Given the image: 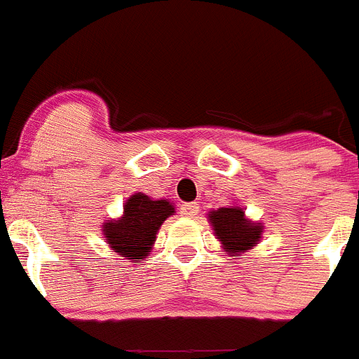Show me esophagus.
I'll use <instances>...</instances> for the list:
<instances>
[{
	"instance_id": "esophagus-1",
	"label": "esophagus",
	"mask_w": 359,
	"mask_h": 359,
	"mask_svg": "<svg viewBox=\"0 0 359 359\" xmlns=\"http://www.w3.org/2000/svg\"><path fill=\"white\" fill-rule=\"evenodd\" d=\"M182 214L185 215V217H196V215L199 214V205L198 203H185L182 207Z\"/></svg>"
}]
</instances>
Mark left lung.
<instances>
[{
    "mask_svg": "<svg viewBox=\"0 0 359 359\" xmlns=\"http://www.w3.org/2000/svg\"><path fill=\"white\" fill-rule=\"evenodd\" d=\"M208 221L215 239L230 257H241L259 244L264 224L246 217L241 205H228L208 212Z\"/></svg>",
    "mask_w": 359,
    "mask_h": 359,
    "instance_id": "8db88e82",
    "label": "left lung"
}]
</instances>
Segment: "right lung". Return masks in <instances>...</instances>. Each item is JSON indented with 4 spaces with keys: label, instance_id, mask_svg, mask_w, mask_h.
<instances>
[{
    "label": "right lung",
    "instance_id": "right-lung-1",
    "mask_svg": "<svg viewBox=\"0 0 359 359\" xmlns=\"http://www.w3.org/2000/svg\"><path fill=\"white\" fill-rule=\"evenodd\" d=\"M176 214L169 199H152L144 192H135L123 203L120 217L106 219L102 236L116 255L129 262L147 259L163 221Z\"/></svg>",
    "mask_w": 359,
    "mask_h": 359
}]
</instances>
